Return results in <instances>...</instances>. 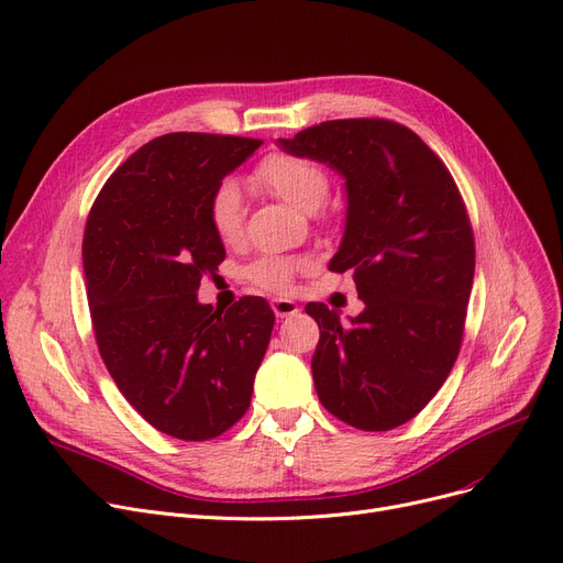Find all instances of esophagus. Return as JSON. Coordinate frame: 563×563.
<instances>
[{"mask_svg": "<svg viewBox=\"0 0 563 563\" xmlns=\"http://www.w3.org/2000/svg\"><path fill=\"white\" fill-rule=\"evenodd\" d=\"M272 308H274L276 317H291V314H297V312H299V306H297V301H291V299H283V297L274 299V301H272Z\"/></svg>", "mask_w": 563, "mask_h": 563, "instance_id": "obj_1", "label": "esophagus"}]
</instances>
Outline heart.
<instances>
[{
  "label": "heart",
  "instance_id": "b5f03b06",
  "mask_svg": "<svg viewBox=\"0 0 563 563\" xmlns=\"http://www.w3.org/2000/svg\"><path fill=\"white\" fill-rule=\"evenodd\" d=\"M255 184L264 190L274 192L276 198L287 202L303 213L320 209L329 195V175L327 169L310 158L291 154H272L266 156L253 175ZM243 192L234 179H225L216 186L209 200V223L216 236L223 243L239 241L243 232ZM295 264L280 257H264L249 268V276L255 285L266 289H285L291 280Z\"/></svg>",
  "mask_w": 563,
  "mask_h": 563
}]
</instances>
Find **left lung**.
I'll return each mask as SVG.
<instances>
[{
  "label": "left lung",
  "instance_id": "1",
  "mask_svg": "<svg viewBox=\"0 0 563 563\" xmlns=\"http://www.w3.org/2000/svg\"><path fill=\"white\" fill-rule=\"evenodd\" d=\"M345 181V232L331 272H352L363 310L308 303L320 327V402L358 430H394L432 400L460 352L474 236L444 163L386 119H335L276 142Z\"/></svg>",
  "mask_w": 563,
  "mask_h": 563
}]
</instances>
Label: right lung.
Instances as JSON below:
<instances>
[{
  "label": "right lung",
  "mask_w": 563,
  "mask_h": 563,
  "mask_svg": "<svg viewBox=\"0 0 563 563\" xmlns=\"http://www.w3.org/2000/svg\"><path fill=\"white\" fill-rule=\"evenodd\" d=\"M262 142L169 133L114 169L82 241L99 352L117 388L156 430L205 442L246 413L276 322L262 297L230 310L200 303L205 274L225 260L209 200Z\"/></svg>",
  "instance_id": "obj_1"
}]
</instances>
